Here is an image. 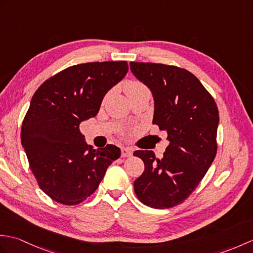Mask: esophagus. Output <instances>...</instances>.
Returning a JSON list of instances; mask_svg holds the SVG:
<instances>
[{
    "mask_svg": "<svg viewBox=\"0 0 253 253\" xmlns=\"http://www.w3.org/2000/svg\"><path fill=\"white\" fill-rule=\"evenodd\" d=\"M121 155L122 158H129L132 155V150L130 148H122Z\"/></svg>",
    "mask_w": 253,
    "mask_h": 253,
    "instance_id": "obj_1",
    "label": "esophagus"
}]
</instances>
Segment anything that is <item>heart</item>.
Returning <instances> with one entry per match:
<instances>
[{
  "label": "heart",
  "mask_w": 253,
  "mask_h": 253,
  "mask_svg": "<svg viewBox=\"0 0 253 253\" xmlns=\"http://www.w3.org/2000/svg\"><path fill=\"white\" fill-rule=\"evenodd\" d=\"M124 91L128 95V98H132L139 93L144 92V91H150L149 88L143 83L139 80H127L124 84Z\"/></svg>",
  "instance_id": "1"
}]
</instances>
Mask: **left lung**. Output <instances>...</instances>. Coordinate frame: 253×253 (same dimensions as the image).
<instances>
[{
	"mask_svg": "<svg viewBox=\"0 0 253 253\" xmlns=\"http://www.w3.org/2000/svg\"><path fill=\"white\" fill-rule=\"evenodd\" d=\"M132 74L154 98L153 124L168 132L163 158L138 150L144 171L133 182L139 200L154 209L184 202L206 175L217 151L218 110L213 96L185 68L130 62Z\"/></svg>",
	"mask_w": 253,
	"mask_h": 253,
	"instance_id": "obj_1",
	"label": "left lung"
}]
</instances>
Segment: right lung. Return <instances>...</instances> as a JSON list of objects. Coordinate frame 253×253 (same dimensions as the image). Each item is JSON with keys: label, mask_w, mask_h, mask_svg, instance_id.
Returning a JSON list of instances; mask_svg holds the SVG:
<instances>
[{"label": "right lung", "mask_w": 253, "mask_h": 253, "mask_svg": "<svg viewBox=\"0 0 253 253\" xmlns=\"http://www.w3.org/2000/svg\"><path fill=\"white\" fill-rule=\"evenodd\" d=\"M127 72L126 61L78 64L46 79L32 96L21 144L38 185L52 200L82 203L121 157L113 144L99 150L88 146L79 125L98 114L105 93Z\"/></svg>", "instance_id": "1"}]
</instances>
